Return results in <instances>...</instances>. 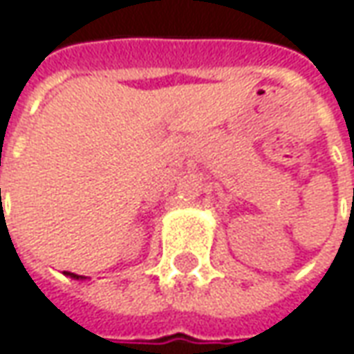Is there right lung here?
Wrapping results in <instances>:
<instances>
[{
  "mask_svg": "<svg viewBox=\"0 0 354 354\" xmlns=\"http://www.w3.org/2000/svg\"><path fill=\"white\" fill-rule=\"evenodd\" d=\"M65 275H69V277H73V279H86V277H83V275H77V273H71V271H65Z\"/></svg>",
  "mask_w": 354,
  "mask_h": 354,
  "instance_id": "obj_1",
  "label": "right lung"
}]
</instances>
